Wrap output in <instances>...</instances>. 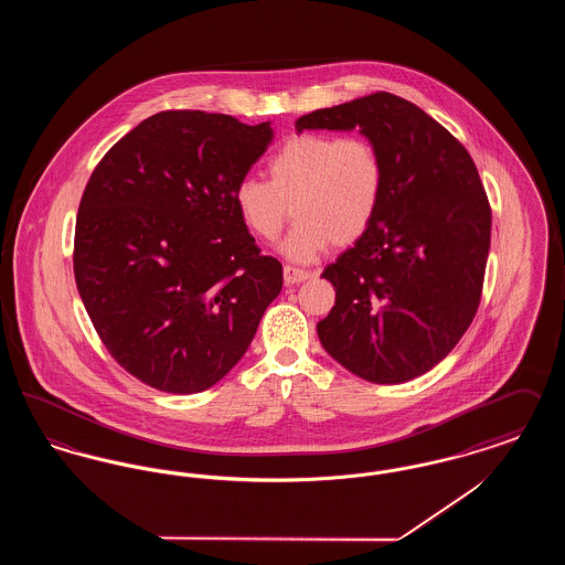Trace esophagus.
Wrapping results in <instances>:
<instances>
[{"label":"esophagus","mask_w":565,"mask_h":565,"mask_svg":"<svg viewBox=\"0 0 565 565\" xmlns=\"http://www.w3.org/2000/svg\"><path fill=\"white\" fill-rule=\"evenodd\" d=\"M309 277H311L309 270L296 269L292 265L284 267V281H286V286H298V284H302Z\"/></svg>","instance_id":"obj_1"}]
</instances>
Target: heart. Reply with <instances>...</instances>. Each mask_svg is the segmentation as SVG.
I'll use <instances>...</instances> for the list:
<instances>
[{"mask_svg": "<svg viewBox=\"0 0 565 565\" xmlns=\"http://www.w3.org/2000/svg\"><path fill=\"white\" fill-rule=\"evenodd\" d=\"M269 182L243 178L233 199L243 224L275 242L290 220L296 226L281 252L311 263L323 249L358 242L373 224L385 190V169L366 137L302 134L288 139L267 162Z\"/></svg>", "mask_w": 565, "mask_h": 565, "instance_id": "b5f03b06", "label": "heart"}]
</instances>
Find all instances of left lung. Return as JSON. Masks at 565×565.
I'll use <instances>...</instances> for the list:
<instances>
[{
    "label": "left lung",
    "mask_w": 565,
    "mask_h": 565,
    "mask_svg": "<svg viewBox=\"0 0 565 565\" xmlns=\"http://www.w3.org/2000/svg\"><path fill=\"white\" fill-rule=\"evenodd\" d=\"M305 129H360L385 169L373 224L323 269L337 300L318 323L320 343L371 383L424 375L481 302L491 207L477 164L424 109L383 90L305 114Z\"/></svg>",
    "instance_id": "8db88e82"
}]
</instances>
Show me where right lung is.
<instances>
[{
	"label": "right lung",
	"instance_id": "1",
	"mask_svg": "<svg viewBox=\"0 0 565 565\" xmlns=\"http://www.w3.org/2000/svg\"><path fill=\"white\" fill-rule=\"evenodd\" d=\"M270 139V122L167 109L116 141L84 189L78 292L109 355L150 387H212L281 292V263L260 254L233 199Z\"/></svg>",
	"mask_w": 565,
	"mask_h": 565
}]
</instances>
